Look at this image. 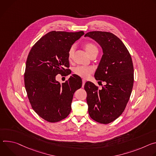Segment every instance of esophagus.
I'll list each match as a JSON object with an SVG mask.
<instances>
[{"mask_svg": "<svg viewBox=\"0 0 156 156\" xmlns=\"http://www.w3.org/2000/svg\"><path fill=\"white\" fill-rule=\"evenodd\" d=\"M85 83V80L84 79H82V87H83Z\"/></svg>", "mask_w": 156, "mask_h": 156, "instance_id": "1", "label": "esophagus"}]
</instances>
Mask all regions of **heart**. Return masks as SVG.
I'll list each match as a JSON object with an SVG mask.
<instances>
[{"label": "heart", "mask_w": 156, "mask_h": 156, "mask_svg": "<svg viewBox=\"0 0 156 156\" xmlns=\"http://www.w3.org/2000/svg\"><path fill=\"white\" fill-rule=\"evenodd\" d=\"M85 49L87 54L90 56L94 53H98V48L95 44L92 43H87L84 45ZM75 51V46L73 45L69 49L67 57L69 60L72 59L74 53ZM73 72L75 74L81 77L82 78H87L94 72V69L91 67H84V66H77L73 69Z\"/></svg>", "instance_id": "heart-1"}]
</instances>
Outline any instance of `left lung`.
<instances>
[{"label": "left lung", "instance_id": "1", "mask_svg": "<svg viewBox=\"0 0 156 156\" xmlns=\"http://www.w3.org/2000/svg\"><path fill=\"white\" fill-rule=\"evenodd\" d=\"M84 37L92 38L102 48L95 78L107 83L101 90L91 82L85 83L89 113L95 122L108 124L122 114L129 101L134 83L132 58L122 40L112 33L90 31Z\"/></svg>", "mask_w": 156, "mask_h": 156}]
</instances>
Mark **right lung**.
<instances>
[{"mask_svg":"<svg viewBox=\"0 0 156 156\" xmlns=\"http://www.w3.org/2000/svg\"><path fill=\"white\" fill-rule=\"evenodd\" d=\"M83 34L82 31H50L33 46L27 57V96L34 111L48 122H59L69 115L74 94L82 87V79L76 75L61 84L56 76L67 73L69 49Z\"/></svg>","mask_w":156,"mask_h":156,"instance_id":"add662e5","label":"right lung"}]
</instances>
